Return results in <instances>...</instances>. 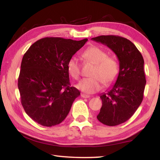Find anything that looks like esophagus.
I'll return each mask as SVG.
<instances>
[{
    "label": "esophagus",
    "instance_id": "1",
    "mask_svg": "<svg viewBox=\"0 0 160 160\" xmlns=\"http://www.w3.org/2000/svg\"><path fill=\"white\" fill-rule=\"evenodd\" d=\"M81 97H83V98H90V96L88 95V94H81Z\"/></svg>",
    "mask_w": 160,
    "mask_h": 160
}]
</instances>
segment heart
I'll list each match as a JSON object with an SVG mask.
<instances>
[{"mask_svg":"<svg viewBox=\"0 0 160 160\" xmlns=\"http://www.w3.org/2000/svg\"><path fill=\"white\" fill-rule=\"evenodd\" d=\"M87 62L94 65L91 78H85L78 84L77 88L88 94L100 90L103 86H109L115 82L119 72V67L115 58L108 56L106 51L95 46L87 48L82 53ZM67 70L70 76L75 80L80 76V65L76 57H71L67 63Z\"/></svg>","mask_w":160,"mask_h":160,"instance_id":"1","label":"heart"}]
</instances>
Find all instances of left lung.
<instances>
[{"mask_svg":"<svg viewBox=\"0 0 160 160\" xmlns=\"http://www.w3.org/2000/svg\"><path fill=\"white\" fill-rule=\"evenodd\" d=\"M92 40L107 46L119 61L117 80L109 91L100 94L102 106L97 116L104 125L117 126L128 120L142 101L146 84L144 60L136 47L126 38L102 35Z\"/></svg>","mask_w":160,"mask_h":160,"instance_id":"left-lung-1","label":"left lung"}]
</instances>
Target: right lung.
Segmentation results:
<instances>
[{"instance_id":"right-lung-1","label":"right lung","mask_w":160,"mask_h":160,"mask_svg":"<svg viewBox=\"0 0 160 160\" xmlns=\"http://www.w3.org/2000/svg\"><path fill=\"white\" fill-rule=\"evenodd\" d=\"M87 41L43 38L23 56L18 85L21 104L35 122L53 126L68 114L80 92L70 86L67 63Z\"/></svg>"}]
</instances>
